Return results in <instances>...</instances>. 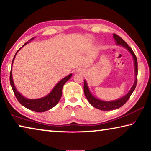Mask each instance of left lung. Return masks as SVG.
Masks as SVG:
<instances>
[{"label":"left lung","instance_id":"left-lung-1","mask_svg":"<svg viewBox=\"0 0 151 151\" xmlns=\"http://www.w3.org/2000/svg\"><path fill=\"white\" fill-rule=\"evenodd\" d=\"M113 37L114 39V40L116 41V45H121L122 47L126 48L129 51L130 53L132 55V57L134 59V73H135V81L133 84V85L131 88V90L129 91L126 95L122 97L121 99H117L116 101H103L99 99H96L94 97L93 94L91 93L90 91H89L87 83H86V81H85L84 83V93L87 99L88 103H90L92 106H94V108H96L101 111H111V110L117 109L121 107L122 105L127 103V101L129 100L130 96H131L132 93H133L134 90L136 88L137 84V75H138V63H137V59L136 57V55H134L133 50H132V48L127 45V43L124 41V40L121 39L116 34H113Z\"/></svg>","mask_w":151,"mask_h":151}]
</instances>
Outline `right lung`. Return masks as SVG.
I'll use <instances>...</instances> for the list:
<instances>
[{
	"instance_id": "obj_1",
	"label": "right lung",
	"mask_w": 151,
	"mask_h": 151,
	"mask_svg": "<svg viewBox=\"0 0 151 151\" xmlns=\"http://www.w3.org/2000/svg\"><path fill=\"white\" fill-rule=\"evenodd\" d=\"M34 39L32 38L30 40ZM30 40L28 42L24 43V45L22 47H23L25 45H27V43H29ZM21 47V48H22ZM19 48L17 52L15 54L14 57L13 58V60L12 61V64H13V61L14 60V58L16 57L17 52H19V50L20 49ZM11 66V67H12ZM72 76V74H70L69 75L66 76L62 80L60 81L56 85V86L52 89V91L48 94V95L45 96V97L40 99H29L25 98L24 96L22 95L21 94L19 93V91L17 90L16 87H15L13 79H12V68L11 70V73H10V83L12 86V91L14 92V94L17 100L19 101V103L22 104V106L26 107L27 109L31 110L32 111L35 112H42L48 111L52 109V107L57 105L58 102H59L60 99L62 96V90L63 87L65 84L67 82Z\"/></svg>"
}]
</instances>
